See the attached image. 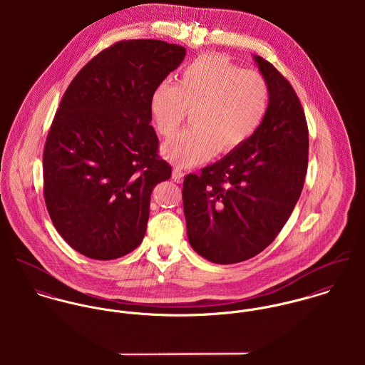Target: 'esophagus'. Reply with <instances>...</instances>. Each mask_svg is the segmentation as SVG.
<instances>
[{"instance_id": "34e87169", "label": "esophagus", "mask_w": 365, "mask_h": 365, "mask_svg": "<svg viewBox=\"0 0 365 365\" xmlns=\"http://www.w3.org/2000/svg\"><path fill=\"white\" fill-rule=\"evenodd\" d=\"M173 180H174L175 182H178V184L182 182V180H184V173H182V170H181L180 167H175V168L173 170Z\"/></svg>"}]
</instances>
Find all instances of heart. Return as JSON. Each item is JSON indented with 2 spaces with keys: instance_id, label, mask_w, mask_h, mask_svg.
<instances>
[{
  "instance_id": "heart-1",
  "label": "heart",
  "mask_w": 365,
  "mask_h": 365,
  "mask_svg": "<svg viewBox=\"0 0 365 365\" xmlns=\"http://www.w3.org/2000/svg\"><path fill=\"white\" fill-rule=\"evenodd\" d=\"M268 86L259 73L243 70L222 54H202L150 96L157 132L173 138L191 110L192 126L163 146V156L197 165L216 153L243 146L260 128L268 108Z\"/></svg>"
}]
</instances>
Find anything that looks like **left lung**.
<instances>
[{"label":"left lung","mask_w":365,"mask_h":365,"mask_svg":"<svg viewBox=\"0 0 365 365\" xmlns=\"http://www.w3.org/2000/svg\"><path fill=\"white\" fill-rule=\"evenodd\" d=\"M253 58L269 93L260 128L202 174H188L182 187L188 242L216 264L249 260L271 245L301 197L308 168L301 103L272 64Z\"/></svg>","instance_id":"obj_1"}]
</instances>
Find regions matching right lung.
Returning <instances> with one entry per match:
<instances>
[{
  "label": "right lung",
  "mask_w": 365,
  "mask_h": 365,
  "mask_svg": "<svg viewBox=\"0 0 365 365\" xmlns=\"http://www.w3.org/2000/svg\"><path fill=\"white\" fill-rule=\"evenodd\" d=\"M185 53L156 39L115 43L61 98L43 153L45 202L56 230L86 257L119 259L145 237L153 188L171 177L157 157L150 96Z\"/></svg>",
  "instance_id": "right-lung-1"
}]
</instances>
